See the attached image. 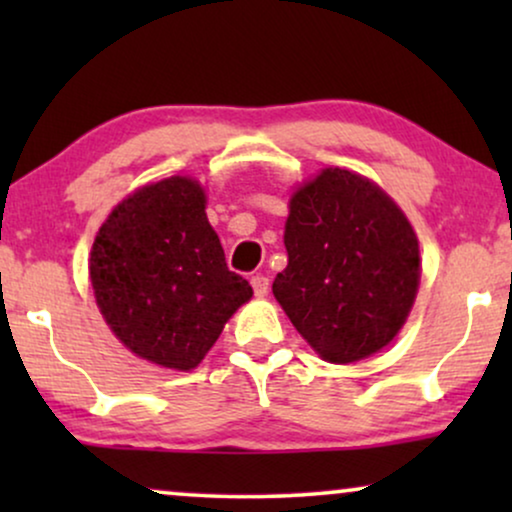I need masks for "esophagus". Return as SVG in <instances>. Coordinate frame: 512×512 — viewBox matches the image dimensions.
I'll use <instances>...</instances> for the list:
<instances>
[{"label": "esophagus", "instance_id": "esophagus-1", "mask_svg": "<svg viewBox=\"0 0 512 512\" xmlns=\"http://www.w3.org/2000/svg\"><path fill=\"white\" fill-rule=\"evenodd\" d=\"M251 286H254V293L258 298L268 296V289H270V279L265 275H254L251 277Z\"/></svg>", "mask_w": 512, "mask_h": 512}]
</instances>
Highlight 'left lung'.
Wrapping results in <instances>:
<instances>
[{
  "label": "left lung",
  "mask_w": 512,
  "mask_h": 512,
  "mask_svg": "<svg viewBox=\"0 0 512 512\" xmlns=\"http://www.w3.org/2000/svg\"><path fill=\"white\" fill-rule=\"evenodd\" d=\"M284 244L272 293L321 359L352 363L394 340L417 296L419 247L380 186L328 167L291 198Z\"/></svg>",
  "instance_id": "left-lung-1"
}]
</instances>
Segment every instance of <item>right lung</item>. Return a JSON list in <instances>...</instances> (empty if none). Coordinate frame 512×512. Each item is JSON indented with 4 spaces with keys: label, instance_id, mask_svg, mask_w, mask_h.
<instances>
[{
    "label": "right lung",
    "instance_id": "obj_1",
    "mask_svg": "<svg viewBox=\"0 0 512 512\" xmlns=\"http://www.w3.org/2000/svg\"><path fill=\"white\" fill-rule=\"evenodd\" d=\"M90 282L111 331L130 352L191 370L251 298L228 270L198 181L170 177L118 205L90 251Z\"/></svg>",
    "mask_w": 512,
    "mask_h": 512
}]
</instances>
